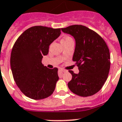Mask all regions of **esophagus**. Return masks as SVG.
Listing matches in <instances>:
<instances>
[{
  "label": "esophagus",
  "mask_w": 122,
  "mask_h": 122,
  "mask_svg": "<svg viewBox=\"0 0 122 122\" xmlns=\"http://www.w3.org/2000/svg\"><path fill=\"white\" fill-rule=\"evenodd\" d=\"M59 71H60V72H65V71H66V70H63V69H62V68H60V69H59Z\"/></svg>",
  "instance_id": "1"
}]
</instances>
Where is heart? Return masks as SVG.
<instances>
[{
	"mask_svg": "<svg viewBox=\"0 0 122 122\" xmlns=\"http://www.w3.org/2000/svg\"><path fill=\"white\" fill-rule=\"evenodd\" d=\"M71 39H72L71 38V37H64V38H63V39H62V41H61V42H63V41H68L71 40Z\"/></svg>",
	"mask_w": 122,
	"mask_h": 122,
	"instance_id": "heart-1",
	"label": "heart"
}]
</instances>
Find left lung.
I'll return each mask as SVG.
<instances>
[{
	"instance_id": "left-lung-1",
	"label": "left lung",
	"mask_w": 122,
	"mask_h": 122,
	"mask_svg": "<svg viewBox=\"0 0 122 122\" xmlns=\"http://www.w3.org/2000/svg\"><path fill=\"white\" fill-rule=\"evenodd\" d=\"M75 40L73 60L79 73L69 70L72 79L68 83L70 90L83 97L90 96L101 89L109 75L110 53L107 46L98 34L83 25H71L61 29Z\"/></svg>"
}]
</instances>
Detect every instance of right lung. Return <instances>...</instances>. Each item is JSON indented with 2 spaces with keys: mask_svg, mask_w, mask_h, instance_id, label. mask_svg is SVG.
Masks as SVG:
<instances>
[{
  "mask_svg": "<svg viewBox=\"0 0 122 122\" xmlns=\"http://www.w3.org/2000/svg\"><path fill=\"white\" fill-rule=\"evenodd\" d=\"M60 34V28L33 26L24 31L13 46L10 57L11 72L18 87L30 98H46L55 90L59 79L58 68H47L42 59Z\"/></svg>",
  "mask_w": 122,
  "mask_h": 122,
  "instance_id": "obj_1",
  "label": "right lung"
}]
</instances>
